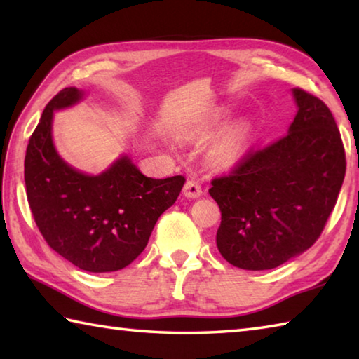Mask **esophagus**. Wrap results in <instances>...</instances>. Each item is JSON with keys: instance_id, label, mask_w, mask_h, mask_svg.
Returning a JSON list of instances; mask_svg holds the SVG:
<instances>
[{"instance_id": "esophagus-1", "label": "esophagus", "mask_w": 359, "mask_h": 359, "mask_svg": "<svg viewBox=\"0 0 359 359\" xmlns=\"http://www.w3.org/2000/svg\"><path fill=\"white\" fill-rule=\"evenodd\" d=\"M203 194V188L199 185V182L196 180H187V184L184 185V196L185 198H191L196 199Z\"/></svg>"}]
</instances>
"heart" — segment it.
I'll use <instances>...</instances> for the list:
<instances>
[{
	"mask_svg": "<svg viewBox=\"0 0 359 359\" xmlns=\"http://www.w3.org/2000/svg\"><path fill=\"white\" fill-rule=\"evenodd\" d=\"M224 118H226V111L224 109H217L205 117L201 125L194 130V135L199 137H210L220 130ZM245 128L242 123H234L217 139L214 147L210 150L212 161L220 166H231L239 160L242 151L245 147Z\"/></svg>",
	"mask_w": 359,
	"mask_h": 359,
	"instance_id": "1",
	"label": "heart"
}]
</instances>
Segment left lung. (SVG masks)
<instances>
[{
    "mask_svg": "<svg viewBox=\"0 0 359 359\" xmlns=\"http://www.w3.org/2000/svg\"><path fill=\"white\" fill-rule=\"evenodd\" d=\"M291 93L297 112L287 135L209 190L222 210L218 252L241 269H274L312 247L342 188L345 151L331 111L304 90Z\"/></svg>",
    "mask_w": 359,
    "mask_h": 359,
    "instance_id": "1",
    "label": "left lung"
}]
</instances>
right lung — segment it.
Listing matches in <instances>:
<instances>
[{
  "label": "right lung",
  "mask_w": 359,
  "mask_h": 359,
  "mask_svg": "<svg viewBox=\"0 0 359 359\" xmlns=\"http://www.w3.org/2000/svg\"><path fill=\"white\" fill-rule=\"evenodd\" d=\"M83 98V90L68 87L46 106L27 147V196L53 250L79 269L114 272L142 253L185 177H145L126 154L100 174L82 172L65 161L53 142V117Z\"/></svg>",
  "instance_id": "1"
}]
</instances>
